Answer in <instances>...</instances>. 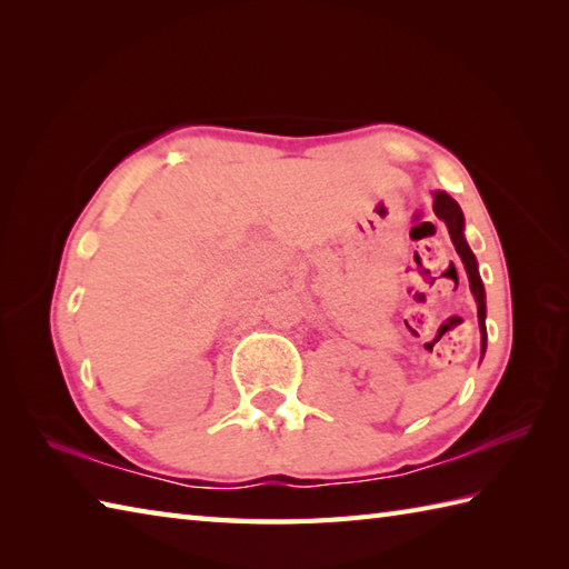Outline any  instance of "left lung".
<instances>
[{"label": "left lung", "instance_id": "1", "mask_svg": "<svg viewBox=\"0 0 569 569\" xmlns=\"http://www.w3.org/2000/svg\"><path fill=\"white\" fill-rule=\"evenodd\" d=\"M435 214L440 217V220L447 224V232H450V239L452 244L459 253V259H462L465 263V271L469 276V288L471 293H475V300H477V312H479V328H481V355H485L487 349V325H485V318H487V303H485V283H481L479 278V271H477V259L475 253H471L469 244L465 241V214L462 210H459V204L447 196V192H435V204H432Z\"/></svg>", "mask_w": 569, "mask_h": 569}]
</instances>
